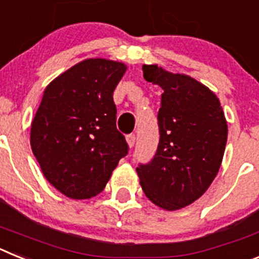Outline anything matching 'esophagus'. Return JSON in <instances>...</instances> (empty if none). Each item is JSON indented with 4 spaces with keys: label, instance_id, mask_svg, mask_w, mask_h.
<instances>
[{
    "label": "esophagus",
    "instance_id": "obj_1",
    "mask_svg": "<svg viewBox=\"0 0 259 259\" xmlns=\"http://www.w3.org/2000/svg\"><path fill=\"white\" fill-rule=\"evenodd\" d=\"M125 139H127L128 145L131 146V148L135 145V143H136V135H135V134L127 135V137H125Z\"/></svg>",
    "mask_w": 259,
    "mask_h": 259
}]
</instances>
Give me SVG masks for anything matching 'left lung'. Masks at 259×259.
I'll return each mask as SVG.
<instances>
[{"label": "left lung", "instance_id": "obj_1", "mask_svg": "<svg viewBox=\"0 0 259 259\" xmlns=\"http://www.w3.org/2000/svg\"><path fill=\"white\" fill-rule=\"evenodd\" d=\"M144 79L161 87L159 143L152 161L136 168L144 193L157 206L178 210L200 198L217 176L227 144L218 97L187 75L143 66Z\"/></svg>", "mask_w": 259, "mask_h": 259}]
</instances>
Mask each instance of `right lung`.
<instances>
[{"label":"right lung","mask_w":259,"mask_h":259,"mask_svg":"<svg viewBox=\"0 0 259 259\" xmlns=\"http://www.w3.org/2000/svg\"><path fill=\"white\" fill-rule=\"evenodd\" d=\"M127 67L87 59L45 89L31 125V148L48 182L74 200L101 193L128 154L113 93Z\"/></svg>","instance_id":"add662e5"}]
</instances>
